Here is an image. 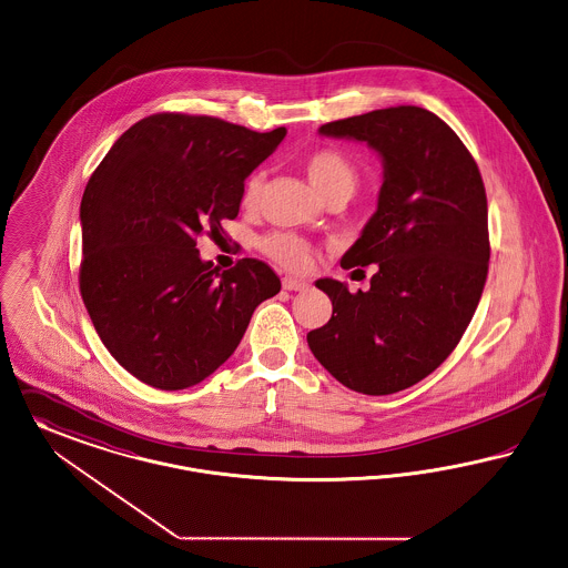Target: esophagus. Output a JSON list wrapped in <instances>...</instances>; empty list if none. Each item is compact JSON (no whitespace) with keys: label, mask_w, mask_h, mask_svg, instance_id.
<instances>
[{"label":"esophagus","mask_w":568,"mask_h":568,"mask_svg":"<svg viewBox=\"0 0 568 568\" xmlns=\"http://www.w3.org/2000/svg\"><path fill=\"white\" fill-rule=\"evenodd\" d=\"M282 286H284V291H303V288H307V284L303 280H297V277H284Z\"/></svg>","instance_id":"1"}]
</instances>
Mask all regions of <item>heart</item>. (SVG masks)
Returning <instances> with one entry per match:
<instances>
[{
  "label": "heart",
  "instance_id": "obj_1",
  "mask_svg": "<svg viewBox=\"0 0 568 568\" xmlns=\"http://www.w3.org/2000/svg\"><path fill=\"white\" fill-rule=\"evenodd\" d=\"M303 166H305L307 180L321 196H325L333 190L353 192L355 185H357V171L342 151L328 150V148L312 151L305 158ZM261 185H263V173L261 171H256L254 175L247 178L245 190H243V203L245 205H252L258 199ZM263 252L286 270H305L310 265V258H312L307 241L298 240V237L288 235V233H273L270 237H265L263 240Z\"/></svg>",
  "mask_w": 568,
  "mask_h": 568
}]
</instances>
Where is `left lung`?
I'll return each mask as SVG.
<instances>
[{
    "instance_id": "1",
    "label": "left lung",
    "mask_w": 568,
    "mask_h": 568,
    "mask_svg": "<svg viewBox=\"0 0 568 568\" xmlns=\"http://www.w3.org/2000/svg\"><path fill=\"white\" fill-rule=\"evenodd\" d=\"M318 132L367 143L383 160V185L342 256L344 270L378 265L369 291L318 280L333 314L307 344L344 387L397 393L429 376L475 316L489 263L485 185L459 136L420 106L331 121Z\"/></svg>"
}]
</instances>
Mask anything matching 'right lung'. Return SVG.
I'll return each instance as SVG.
<instances>
[{"mask_svg":"<svg viewBox=\"0 0 568 568\" xmlns=\"http://www.w3.org/2000/svg\"><path fill=\"white\" fill-rule=\"evenodd\" d=\"M284 136L286 128L158 113L128 128L93 171L81 201V297L102 344L145 385L205 381L280 293L263 261L220 271L196 240L237 217L243 181Z\"/></svg>","mask_w":568,"mask_h":568,"instance_id":"add662e5","label":"right lung"}]
</instances>
